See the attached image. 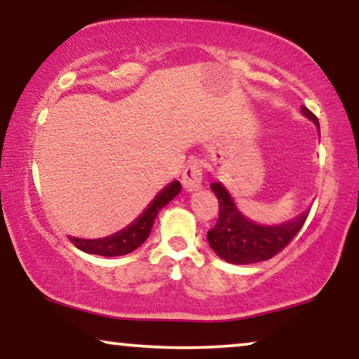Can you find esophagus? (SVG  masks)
Returning a JSON list of instances; mask_svg holds the SVG:
<instances>
[{
	"label": "esophagus",
	"instance_id": "obj_1",
	"mask_svg": "<svg viewBox=\"0 0 359 359\" xmlns=\"http://www.w3.org/2000/svg\"><path fill=\"white\" fill-rule=\"evenodd\" d=\"M182 185L185 191H196L201 189V165L200 163H190L182 172Z\"/></svg>",
	"mask_w": 359,
	"mask_h": 359
}]
</instances>
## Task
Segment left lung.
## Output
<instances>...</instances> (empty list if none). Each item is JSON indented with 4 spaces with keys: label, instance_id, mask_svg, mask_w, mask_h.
<instances>
[{
    "label": "left lung",
    "instance_id": "left-lung-1",
    "mask_svg": "<svg viewBox=\"0 0 359 359\" xmlns=\"http://www.w3.org/2000/svg\"><path fill=\"white\" fill-rule=\"evenodd\" d=\"M301 112L319 128V120L302 105ZM219 201L218 223L206 234L215 254L229 264L249 265L269 260L290 244L304 224L309 210L280 224H259L237 210L228 189L221 182L210 185Z\"/></svg>",
    "mask_w": 359,
    "mask_h": 359
}]
</instances>
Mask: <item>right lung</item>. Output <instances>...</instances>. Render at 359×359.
Wrapping results in <instances>:
<instances>
[{
    "label": "right lung",
    "mask_w": 359,
    "mask_h": 359,
    "mask_svg": "<svg viewBox=\"0 0 359 359\" xmlns=\"http://www.w3.org/2000/svg\"><path fill=\"white\" fill-rule=\"evenodd\" d=\"M182 185L179 180H172L169 185H165L154 200L146 206V210L136 218L133 223H130L127 228L120 229L112 236L100 237V239H81V237L68 236L72 244L78 247L79 250L86 254L102 255V257H118L127 255L130 252L143 244L149 237L151 228H153L156 216L164 208L169 201H172L180 194Z\"/></svg>",
    "instance_id": "obj_1"
}]
</instances>
